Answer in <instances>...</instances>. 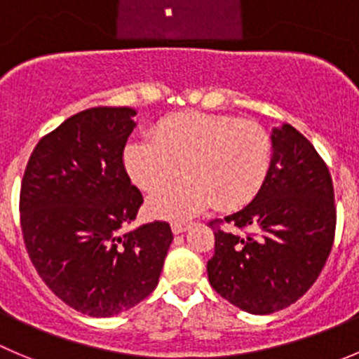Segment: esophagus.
<instances>
[{"instance_id": "34e87169", "label": "esophagus", "mask_w": 359, "mask_h": 359, "mask_svg": "<svg viewBox=\"0 0 359 359\" xmlns=\"http://www.w3.org/2000/svg\"><path fill=\"white\" fill-rule=\"evenodd\" d=\"M170 229H172L174 234H183L187 229H189V222H172V224H170Z\"/></svg>"}]
</instances>
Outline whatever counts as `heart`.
Returning <instances> with one entry per match:
<instances>
[{
	"instance_id": "obj_1",
	"label": "heart",
	"mask_w": 359,
	"mask_h": 359,
	"mask_svg": "<svg viewBox=\"0 0 359 359\" xmlns=\"http://www.w3.org/2000/svg\"><path fill=\"white\" fill-rule=\"evenodd\" d=\"M125 169L142 190H155L151 215L167 220L192 217L211 204L240 208L264 183L271 163V141L261 125L233 116L185 112L162 119L151 139L125 148Z\"/></svg>"
}]
</instances>
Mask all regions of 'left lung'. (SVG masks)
<instances>
[{
	"mask_svg": "<svg viewBox=\"0 0 359 359\" xmlns=\"http://www.w3.org/2000/svg\"><path fill=\"white\" fill-rule=\"evenodd\" d=\"M268 176L250 204L225 217L241 236L218 229L208 261L222 298L255 316L278 312L313 285L335 238L337 210L330 170L294 126L271 132Z\"/></svg>",
	"mask_w": 359,
	"mask_h": 359,
	"instance_id": "8db88e82",
	"label": "left lung"
}]
</instances>
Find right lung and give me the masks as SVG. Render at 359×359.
<instances>
[{
    "instance_id": "obj_1",
    "label": "right lung",
    "mask_w": 359,
    "mask_h": 359,
    "mask_svg": "<svg viewBox=\"0 0 359 359\" xmlns=\"http://www.w3.org/2000/svg\"><path fill=\"white\" fill-rule=\"evenodd\" d=\"M132 107H91L40 139L20 185L26 250L47 287L91 317H112L156 287L172 231L132 224L142 196L123 165Z\"/></svg>"
}]
</instances>
